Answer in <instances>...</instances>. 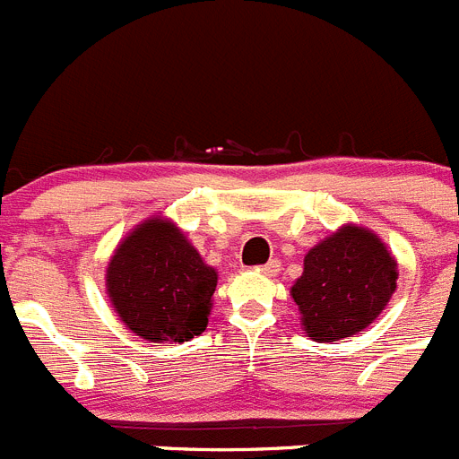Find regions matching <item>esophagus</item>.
<instances>
[{
    "label": "esophagus",
    "instance_id": "obj_1",
    "mask_svg": "<svg viewBox=\"0 0 459 459\" xmlns=\"http://www.w3.org/2000/svg\"><path fill=\"white\" fill-rule=\"evenodd\" d=\"M257 273H264V275H278V273H280V259H271L269 264L257 266Z\"/></svg>",
    "mask_w": 459,
    "mask_h": 459
}]
</instances>
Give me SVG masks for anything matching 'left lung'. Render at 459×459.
Listing matches in <instances>:
<instances>
[{
    "label": "left lung",
    "mask_w": 459,
    "mask_h": 459,
    "mask_svg": "<svg viewBox=\"0 0 459 459\" xmlns=\"http://www.w3.org/2000/svg\"><path fill=\"white\" fill-rule=\"evenodd\" d=\"M397 262L375 232L342 225L307 250L303 275L291 285L303 331L315 342L351 338L388 306Z\"/></svg>",
    "instance_id": "8db88e82"
}]
</instances>
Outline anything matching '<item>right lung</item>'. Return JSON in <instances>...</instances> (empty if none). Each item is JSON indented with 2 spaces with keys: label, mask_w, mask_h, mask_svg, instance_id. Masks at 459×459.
Wrapping results in <instances>:
<instances>
[{
  "label": "right lung",
  "mask_w": 459,
  "mask_h": 459,
  "mask_svg": "<svg viewBox=\"0 0 459 459\" xmlns=\"http://www.w3.org/2000/svg\"><path fill=\"white\" fill-rule=\"evenodd\" d=\"M218 271L163 216L137 225L109 259L105 287L121 322L149 342H188L209 324Z\"/></svg>",
  "instance_id": "add662e5"
}]
</instances>
